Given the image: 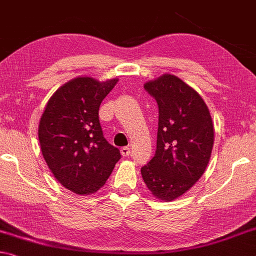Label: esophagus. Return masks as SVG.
Here are the masks:
<instances>
[{
  "instance_id": "34e87169",
  "label": "esophagus",
  "mask_w": 256,
  "mask_h": 256,
  "mask_svg": "<svg viewBox=\"0 0 256 256\" xmlns=\"http://www.w3.org/2000/svg\"><path fill=\"white\" fill-rule=\"evenodd\" d=\"M120 154L123 157H128L130 154H131V149H130V147H123L120 149Z\"/></svg>"
}]
</instances>
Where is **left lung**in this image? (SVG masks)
<instances>
[{
	"instance_id": "8db88e82",
	"label": "left lung",
	"mask_w": 256,
	"mask_h": 256,
	"mask_svg": "<svg viewBox=\"0 0 256 256\" xmlns=\"http://www.w3.org/2000/svg\"><path fill=\"white\" fill-rule=\"evenodd\" d=\"M158 104L157 148L141 168L156 198L173 200L200 180L208 164L214 128L202 96L179 77L165 74L144 84Z\"/></svg>"
}]
</instances>
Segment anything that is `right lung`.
Returning <instances> with one entry per match:
<instances>
[{
  "label": "right lung",
  "mask_w": 256,
  "mask_h": 256,
  "mask_svg": "<svg viewBox=\"0 0 256 256\" xmlns=\"http://www.w3.org/2000/svg\"><path fill=\"white\" fill-rule=\"evenodd\" d=\"M117 80H72L54 92L40 117L44 160L56 179L77 194L96 192L120 160V149L104 139L99 120L100 104Z\"/></svg>",
  "instance_id": "add662e5"
}]
</instances>
